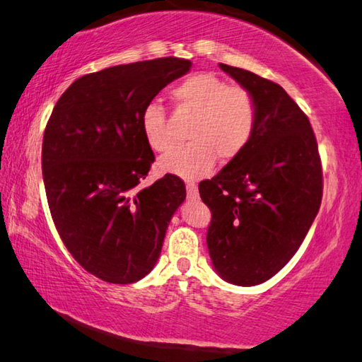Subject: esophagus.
Wrapping results in <instances>:
<instances>
[{
  "label": "esophagus",
  "mask_w": 362,
  "mask_h": 362,
  "mask_svg": "<svg viewBox=\"0 0 362 362\" xmlns=\"http://www.w3.org/2000/svg\"><path fill=\"white\" fill-rule=\"evenodd\" d=\"M186 189H187V197L189 199H197L199 197V189H197V186L194 185V182H187Z\"/></svg>",
  "instance_id": "1"
}]
</instances>
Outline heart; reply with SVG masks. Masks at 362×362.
<instances>
[{"mask_svg":"<svg viewBox=\"0 0 362 362\" xmlns=\"http://www.w3.org/2000/svg\"><path fill=\"white\" fill-rule=\"evenodd\" d=\"M170 97L177 111L194 116L187 135L192 143L158 160L163 173L199 180L211 173L216 158L221 163L235 160L255 136L257 105L248 88L227 86L210 73H197L171 88ZM141 129L151 149L167 152L173 144L167 112L156 101L144 106Z\"/></svg>","mask_w":362,"mask_h":362,"instance_id":"b5f03b06","label":"heart"}]
</instances>
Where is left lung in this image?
Here are the masks:
<instances>
[{
	"mask_svg": "<svg viewBox=\"0 0 362 362\" xmlns=\"http://www.w3.org/2000/svg\"><path fill=\"white\" fill-rule=\"evenodd\" d=\"M219 68L252 93L257 122L243 154L199 185L211 210L206 245L223 280L256 286L291 261L312 227L322 197L321 160L308 117L281 86Z\"/></svg>",
	"mask_w": 362,
	"mask_h": 362,
	"instance_id": "left-lung-1",
	"label": "left lung"
}]
</instances>
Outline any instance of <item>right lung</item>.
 Listing matches in <instances>:
<instances>
[{
  "instance_id": "obj_1",
  "label": "right lung",
  "mask_w": 362,
  "mask_h": 362,
  "mask_svg": "<svg viewBox=\"0 0 362 362\" xmlns=\"http://www.w3.org/2000/svg\"><path fill=\"white\" fill-rule=\"evenodd\" d=\"M192 63L176 57L117 65L76 79L42 139V180L57 232L88 274L114 284L154 269L186 186L165 175L141 187L154 152L141 112Z\"/></svg>"
}]
</instances>
